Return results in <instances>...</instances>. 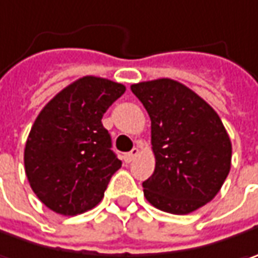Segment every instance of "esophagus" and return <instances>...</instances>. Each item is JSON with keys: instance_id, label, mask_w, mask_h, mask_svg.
Returning <instances> with one entry per match:
<instances>
[{"instance_id": "1", "label": "esophagus", "mask_w": 258, "mask_h": 258, "mask_svg": "<svg viewBox=\"0 0 258 258\" xmlns=\"http://www.w3.org/2000/svg\"><path fill=\"white\" fill-rule=\"evenodd\" d=\"M139 153H140V150H139L137 147H134V149L130 151V153H127V154H125V157H124V159H125V162L127 163L133 162V160H134V159L139 156Z\"/></svg>"}]
</instances>
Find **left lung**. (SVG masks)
Segmentation results:
<instances>
[{"label":"left lung","mask_w":258,"mask_h":258,"mask_svg":"<svg viewBox=\"0 0 258 258\" xmlns=\"http://www.w3.org/2000/svg\"><path fill=\"white\" fill-rule=\"evenodd\" d=\"M151 119L154 173L144 196L160 211L186 215L211 202L231 169V140L218 114L180 82L131 85Z\"/></svg>","instance_id":"8db88e82"}]
</instances>
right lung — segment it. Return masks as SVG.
Wrapping results in <instances>:
<instances>
[{"label":"right lung","instance_id":"add662e5","mask_svg":"<svg viewBox=\"0 0 258 258\" xmlns=\"http://www.w3.org/2000/svg\"><path fill=\"white\" fill-rule=\"evenodd\" d=\"M124 92V85L84 76L62 89L36 118L24 149L26 174L36 196L56 214L92 209L121 167L101 119Z\"/></svg>","mask_w":258,"mask_h":258}]
</instances>
